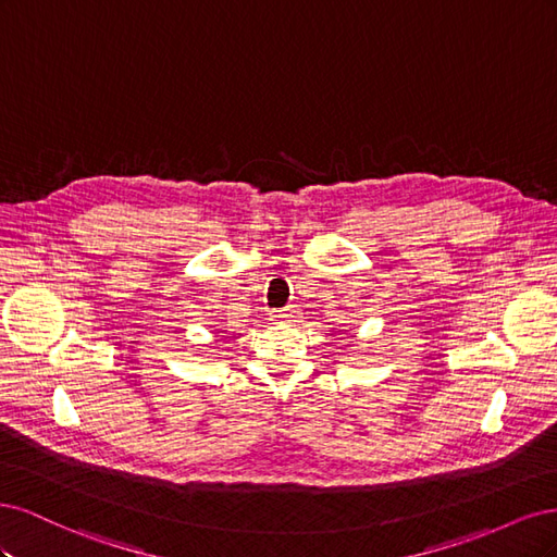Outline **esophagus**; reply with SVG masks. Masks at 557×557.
Listing matches in <instances>:
<instances>
[{"label":"esophagus","instance_id":"1","mask_svg":"<svg viewBox=\"0 0 557 557\" xmlns=\"http://www.w3.org/2000/svg\"><path fill=\"white\" fill-rule=\"evenodd\" d=\"M274 315H276V318H293V315H295V307H285V309L276 311Z\"/></svg>","mask_w":557,"mask_h":557}]
</instances>
